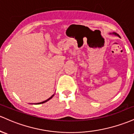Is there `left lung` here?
<instances>
[{
  "mask_svg": "<svg viewBox=\"0 0 134 134\" xmlns=\"http://www.w3.org/2000/svg\"><path fill=\"white\" fill-rule=\"evenodd\" d=\"M115 34V35H118V34ZM118 36H119V35H118Z\"/></svg>",
  "mask_w": 134,
  "mask_h": 134,
  "instance_id": "left-lung-1",
  "label": "left lung"
}]
</instances>
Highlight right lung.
Returning a JSON list of instances; mask_svg holds the SVG:
<instances>
[{
    "label": "right lung",
    "mask_w": 134,
    "mask_h": 134,
    "mask_svg": "<svg viewBox=\"0 0 134 134\" xmlns=\"http://www.w3.org/2000/svg\"><path fill=\"white\" fill-rule=\"evenodd\" d=\"M54 96V94H53V95H52V96H51V97H49V99H47V100H44V101H43V102H41V103H37V104H43V103H46V102H47V101H48V100H50L51 99V98H52V97H53V96Z\"/></svg>",
    "instance_id": "right-lung-1"
}]
</instances>
